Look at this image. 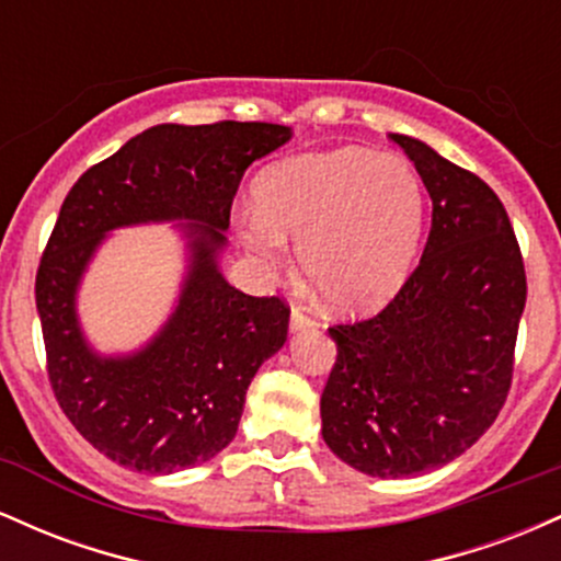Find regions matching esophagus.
<instances>
[{
    "label": "esophagus",
    "mask_w": 561,
    "mask_h": 561,
    "mask_svg": "<svg viewBox=\"0 0 561 561\" xmlns=\"http://www.w3.org/2000/svg\"><path fill=\"white\" fill-rule=\"evenodd\" d=\"M308 327H317V319H313L306 308L293 306V311H289V330L300 332V330H308Z\"/></svg>",
    "instance_id": "34e87169"
}]
</instances>
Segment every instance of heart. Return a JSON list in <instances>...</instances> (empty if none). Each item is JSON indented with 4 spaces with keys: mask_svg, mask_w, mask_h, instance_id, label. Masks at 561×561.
<instances>
[{
    "mask_svg": "<svg viewBox=\"0 0 561 561\" xmlns=\"http://www.w3.org/2000/svg\"><path fill=\"white\" fill-rule=\"evenodd\" d=\"M253 205L242 248L263 268H279L287 240L300 242L302 272L340 311L382 308L409 279L424 192L403 158L362 147L287 158L255 179Z\"/></svg>",
    "mask_w": 561,
    "mask_h": 561,
    "instance_id": "obj_1",
    "label": "heart"
}]
</instances>
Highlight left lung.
Listing matches in <instances>:
<instances>
[{
  "mask_svg": "<svg viewBox=\"0 0 561 561\" xmlns=\"http://www.w3.org/2000/svg\"><path fill=\"white\" fill-rule=\"evenodd\" d=\"M420 171L433 227L420 266L377 317L330 327L321 435L371 478L430 472L499 416L512 388L527 282L512 224L480 176L424 141L390 134Z\"/></svg>",
  "mask_w": 561,
  "mask_h": 561,
  "instance_id": "obj_1",
  "label": "left lung"
}]
</instances>
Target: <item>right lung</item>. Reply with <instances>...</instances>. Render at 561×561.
<instances>
[{
  "label": "right lung",
  "instance_id": "obj_1",
  "mask_svg": "<svg viewBox=\"0 0 561 561\" xmlns=\"http://www.w3.org/2000/svg\"><path fill=\"white\" fill-rule=\"evenodd\" d=\"M289 137L279 124H160L68 192L38 263L36 308L57 403L107 459L171 474L234 440L255 371L285 345L289 308L231 287L218 255L248 165ZM163 220L180 221L191 255L178 308L139 352L102 357L75 311L82 274L107 230Z\"/></svg>",
  "mask_w": 561,
  "mask_h": 561
}]
</instances>
